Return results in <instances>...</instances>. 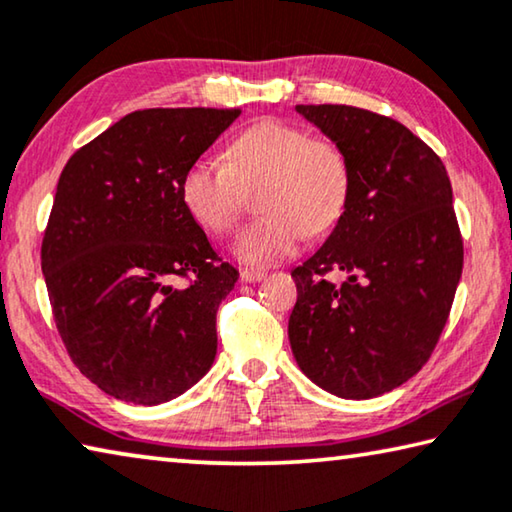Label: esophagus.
Listing matches in <instances>:
<instances>
[{"label":"esophagus","mask_w":512,"mask_h":512,"mask_svg":"<svg viewBox=\"0 0 512 512\" xmlns=\"http://www.w3.org/2000/svg\"><path fill=\"white\" fill-rule=\"evenodd\" d=\"M240 277H242V281H247V283H256V281H263L265 277H267V272H263V270H242L240 272Z\"/></svg>","instance_id":"esophagus-1"}]
</instances>
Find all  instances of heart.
<instances>
[{
  "label": "heart",
  "instance_id": "heart-1",
  "mask_svg": "<svg viewBox=\"0 0 512 512\" xmlns=\"http://www.w3.org/2000/svg\"><path fill=\"white\" fill-rule=\"evenodd\" d=\"M258 183L265 215L235 240L242 263L265 267L293 256L304 235L332 231L348 208L352 167L336 141L311 137L300 125L263 119L231 141L226 160L199 157L185 171L180 194L203 229L226 235L240 222L245 190Z\"/></svg>",
  "mask_w": 512,
  "mask_h": 512
}]
</instances>
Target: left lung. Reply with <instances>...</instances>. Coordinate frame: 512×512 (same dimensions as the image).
Masks as SVG:
<instances>
[{
    "label": "left lung",
    "mask_w": 512,
    "mask_h": 512,
    "mask_svg": "<svg viewBox=\"0 0 512 512\" xmlns=\"http://www.w3.org/2000/svg\"><path fill=\"white\" fill-rule=\"evenodd\" d=\"M352 167L348 208L295 267L290 348L306 377L341 398H375L430 359L462 274V235L439 155L403 123L350 105H297ZM341 269L343 284L326 274Z\"/></svg>",
    "instance_id": "obj_1"
}]
</instances>
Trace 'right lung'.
Masks as SVG:
<instances>
[{"instance_id":"obj_1","label":"right lung","mask_w":512,"mask_h":512,"mask_svg":"<svg viewBox=\"0 0 512 512\" xmlns=\"http://www.w3.org/2000/svg\"><path fill=\"white\" fill-rule=\"evenodd\" d=\"M240 109H139L59 176L41 267L73 364L109 396L160 405L210 371L238 270L212 249L180 183Z\"/></svg>"}]
</instances>
